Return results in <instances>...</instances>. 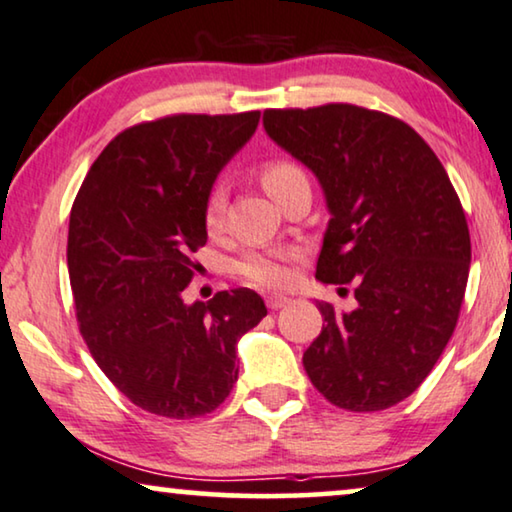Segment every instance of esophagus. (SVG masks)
<instances>
[{
    "mask_svg": "<svg viewBox=\"0 0 512 512\" xmlns=\"http://www.w3.org/2000/svg\"><path fill=\"white\" fill-rule=\"evenodd\" d=\"M287 304H290V299L283 297V294H269V297H266V306H269L271 311H278V308H283Z\"/></svg>",
    "mask_w": 512,
    "mask_h": 512,
    "instance_id": "obj_1",
    "label": "esophagus"
}]
</instances>
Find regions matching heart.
I'll list each match as a JSON object with an SVG mask.
<instances>
[{"instance_id":"1","label":"heart","mask_w":512,"mask_h":512,"mask_svg":"<svg viewBox=\"0 0 512 512\" xmlns=\"http://www.w3.org/2000/svg\"><path fill=\"white\" fill-rule=\"evenodd\" d=\"M306 178L304 169L297 162L287 160V157H276L262 164L259 169V181H262L264 190L276 197L285 185ZM225 211H227V197L222 187H213L204 201V227L208 234H218L222 225H225ZM297 250H276V253H248L241 259L239 273L248 283L262 285V287H280L290 280V262L297 259Z\"/></svg>"}]
</instances>
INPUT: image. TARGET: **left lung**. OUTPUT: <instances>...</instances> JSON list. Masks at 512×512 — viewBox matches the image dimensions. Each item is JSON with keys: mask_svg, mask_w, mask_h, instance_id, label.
<instances>
[{"mask_svg": "<svg viewBox=\"0 0 512 512\" xmlns=\"http://www.w3.org/2000/svg\"><path fill=\"white\" fill-rule=\"evenodd\" d=\"M264 129L318 176L331 213L315 278L355 285L357 308L320 301L304 369L327 401L373 413L410 397L457 327L471 236L427 141L355 104L269 109Z\"/></svg>", "mask_w": 512, "mask_h": 512, "instance_id": "left-lung-1", "label": "left lung"}]
</instances>
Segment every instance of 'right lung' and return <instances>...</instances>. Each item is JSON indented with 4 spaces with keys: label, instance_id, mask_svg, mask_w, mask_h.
<instances>
[{
    "label": "right lung",
    "instance_id": "right-lung-1",
    "mask_svg": "<svg viewBox=\"0 0 512 512\" xmlns=\"http://www.w3.org/2000/svg\"><path fill=\"white\" fill-rule=\"evenodd\" d=\"M259 111L178 113L120 132L76 194L67 266L78 329L125 397L148 413H213L239 378L236 343L266 315L236 287L187 306L206 246L204 201L255 134Z\"/></svg>",
    "mask_w": 512,
    "mask_h": 512
}]
</instances>
